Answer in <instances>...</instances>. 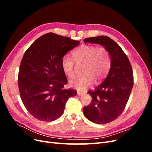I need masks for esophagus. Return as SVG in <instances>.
Wrapping results in <instances>:
<instances>
[{"label":"esophagus","mask_w":152,"mask_h":152,"mask_svg":"<svg viewBox=\"0 0 152 152\" xmlns=\"http://www.w3.org/2000/svg\"><path fill=\"white\" fill-rule=\"evenodd\" d=\"M84 94V93L83 92H80V91H77V95H79V96H81V95H82Z\"/></svg>","instance_id":"34e87169"}]
</instances>
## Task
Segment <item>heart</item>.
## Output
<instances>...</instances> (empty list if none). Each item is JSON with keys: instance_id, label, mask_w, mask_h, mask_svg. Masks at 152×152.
Segmentation results:
<instances>
[{"instance_id": "obj_1", "label": "heart", "mask_w": 152, "mask_h": 152, "mask_svg": "<svg viewBox=\"0 0 152 152\" xmlns=\"http://www.w3.org/2000/svg\"><path fill=\"white\" fill-rule=\"evenodd\" d=\"M72 56L77 65H84L82 70L84 75L70 81L71 87L80 91L86 90L95 80L96 83L103 80L111 65L108 50L105 48H99L95 45L82 44L73 52ZM74 62L68 55L63 56L61 59L62 70L68 78L75 76Z\"/></svg>"}]
</instances>
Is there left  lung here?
<instances>
[{"mask_svg": "<svg viewBox=\"0 0 152 152\" xmlns=\"http://www.w3.org/2000/svg\"><path fill=\"white\" fill-rule=\"evenodd\" d=\"M84 42L101 44L110 54L111 66L103 82L89 91L92 102L83 108L86 117L95 124L115 120L125 108L134 84L132 66L127 55L117 42L107 36L86 38Z\"/></svg>", "mask_w": 152, "mask_h": 152, "instance_id": "1", "label": "left lung"}]
</instances>
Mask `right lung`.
<instances>
[{
  "mask_svg": "<svg viewBox=\"0 0 152 152\" xmlns=\"http://www.w3.org/2000/svg\"><path fill=\"white\" fill-rule=\"evenodd\" d=\"M79 43L48 33L37 39L25 53L18 73V87L23 103L37 120H56L63 115L67 100L77 95L74 89H63L68 81L61 59Z\"/></svg>",
  "mask_w": 152,
  "mask_h": 152,
  "instance_id": "right-lung-1",
  "label": "right lung"
}]
</instances>
